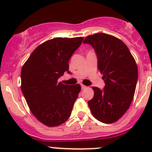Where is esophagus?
Returning <instances> with one entry per match:
<instances>
[{
    "label": "esophagus",
    "instance_id": "1",
    "mask_svg": "<svg viewBox=\"0 0 152 152\" xmlns=\"http://www.w3.org/2000/svg\"><path fill=\"white\" fill-rule=\"evenodd\" d=\"M81 87H82V90H84V89H86V88H87V87H86V86H85V85H81Z\"/></svg>",
    "mask_w": 152,
    "mask_h": 152
}]
</instances>
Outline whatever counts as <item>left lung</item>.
<instances>
[{
	"label": "left lung",
	"mask_w": 152,
	"mask_h": 152,
	"mask_svg": "<svg viewBox=\"0 0 152 152\" xmlns=\"http://www.w3.org/2000/svg\"><path fill=\"white\" fill-rule=\"evenodd\" d=\"M83 43L94 48L98 69L105 83L104 90L93 87L94 96L88 102L90 111L99 121L114 123L124 115L132 102L138 77L136 62L126 45L111 35H90Z\"/></svg>",
	"instance_id": "obj_1"
}]
</instances>
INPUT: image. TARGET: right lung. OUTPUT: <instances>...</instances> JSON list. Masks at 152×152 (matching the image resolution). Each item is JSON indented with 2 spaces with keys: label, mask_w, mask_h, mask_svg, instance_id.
I'll return each mask as SVG.
<instances>
[{
  "label": "right lung",
  "mask_w": 152,
  "mask_h": 152,
  "mask_svg": "<svg viewBox=\"0 0 152 152\" xmlns=\"http://www.w3.org/2000/svg\"><path fill=\"white\" fill-rule=\"evenodd\" d=\"M83 37L50 39L39 45L21 70V90L32 114L48 126L65 123L81 90L79 84L63 85L58 79L69 71L68 61Z\"/></svg>",
  "instance_id": "add662e5"
}]
</instances>
